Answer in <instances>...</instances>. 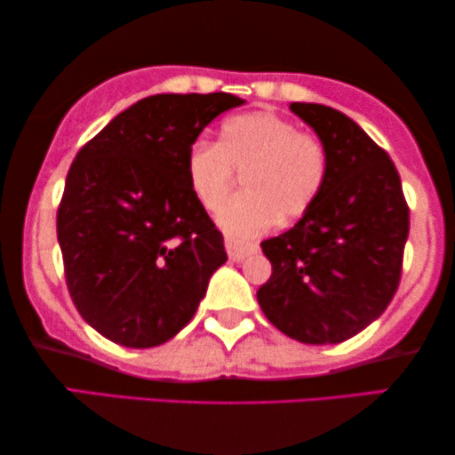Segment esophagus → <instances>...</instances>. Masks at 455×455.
Returning <instances> with one entry per match:
<instances>
[{"label": "esophagus", "mask_w": 455, "mask_h": 455, "mask_svg": "<svg viewBox=\"0 0 455 455\" xmlns=\"http://www.w3.org/2000/svg\"><path fill=\"white\" fill-rule=\"evenodd\" d=\"M224 245H227L228 258H231V260H235V262L245 260L247 256L256 254V251H258L256 243H243V241H237V239H231V237H227Z\"/></svg>", "instance_id": "esophagus-1"}]
</instances>
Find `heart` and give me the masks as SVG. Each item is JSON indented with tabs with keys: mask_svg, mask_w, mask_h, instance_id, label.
<instances>
[{
	"mask_svg": "<svg viewBox=\"0 0 455 455\" xmlns=\"http://www.w3.org/2000/svg\"><path fill=\"white\" fill-rule=\"evenodd\" d=\"M245 194L218 212V227L237 239L258 237L275 222L302 218L317 204L330 174V155L319 136L270 111L241 113L222 122L218 140L188 148L187 180L205 210H216L234 172Z\"/></svg>",
	"mask_w": 455,
	"mask_h": 455,
	"instance_id": "b5f03b06",
	"label": "heart"
}]
</instances>
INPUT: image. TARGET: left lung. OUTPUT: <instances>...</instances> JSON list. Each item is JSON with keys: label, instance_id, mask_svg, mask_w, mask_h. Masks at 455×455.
<instances>
[{"label": "left lung", "instance_id": "obj_1", "mask_svg": "<svg viewBox=\"0 0 455 455\" xmlns=\"http://www.w3.org/2000/svg\"><path fill=\"white\" fill-rule=\"evenodd\" d=\"M330 155L317 204L279 237L262 241L273 273L258 290L267 319L304 344H338L376 321L403 268L410 208L388 153L347 115L291 102Z\"/></svg>", "mask_w": 455, "mask_h": 455}]
</instances>
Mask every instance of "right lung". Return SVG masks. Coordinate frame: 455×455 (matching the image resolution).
<instances>
[{
	"label": "right lung",
	"instance_id": "right-lung-1",
	"mask_svg": "<svg viewBox=\"0 0 455 455\" xmlns=\"http://www.w3.org/2000/svg\"><path fill=\"white\" fill-rule=\"evenodd\" d=\"M243 102L227 92L155 94L79 148L56 231L73 304L111 342H168L227 262L222 233L188 188L187 155L212 119Z\"/></svg>",
	"mask_w": 455,
	"mask_h": 455
}]
</instances>
